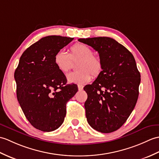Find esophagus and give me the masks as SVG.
Listing matches in <instances>:
<instances>
[{"mask_svg":"<svg viewBox=\"0 0 159 159\" xmlns=\"http://www.w3.org/2000/svg\"><path fill=\"white\" fill-rule=\"evenodd\" d=\"M83 88H84V86H83L82 85H78V90H79L80 91L82 90H83Z\"/></svg>","mask_w":159,"mask_h":159,"instance_id":"esophagus-1","label":"esophagus"}]
</instances>
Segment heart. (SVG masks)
Instances as JSON below:
<instances>
[{
	"mask_svg": "<svg viewBox=\"0 0 159 159\" xmlns=\"http://www.w3.org/2000/svg\"><path fill=\"white\" fill-rule=\"evenodd\" d=\"M92 49L83 43H75L70 48L67 54L63 51L56 53L54 62L56 67L62 73H66L71 68L72 61L76 63L75 72L67 74L68 82L83 85L89 82L93 77H97L101 73L102 62L98 56L93 54Z\"/></svg>",
	"mask_w": 159,
	"mask_h": 159,
	"instance_id": "obj_1",
	"label": "heart"
}]
</instances>
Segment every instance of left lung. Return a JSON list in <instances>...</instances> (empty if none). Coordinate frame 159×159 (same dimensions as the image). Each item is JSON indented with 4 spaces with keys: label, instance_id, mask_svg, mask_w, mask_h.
Here are the masks:
<instances>
[{
    "label": "left lung",
    "instance_id": "8db88e82",
    "mask_svg": "<svg viewBox=\"0 0 159 159\" xmlns=\"http://www.w3.org/2000/svg\"><path fill=\"white\" fill-rule=\"evenodd\" d=\"M97 51L101 73L84 87L87 121L98 132L109 133L124 125L139 96L141 75L133 54L114 39L106 37L79 39Z\"/></svg>",
    "mask_w": 159,
    "mask_h": 159
}]
</instances>
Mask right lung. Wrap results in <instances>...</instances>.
<instances>
[{
  "instance_id": "add662e5",
  "label": "right lung",
  "mask_w": 159,
  "mask_h": 159,
  "mask_svg": "<svg viewBox=\"0 0 159 159\" xmlns=\"http://www.w3.org/2000/svg\"><path fill=\"white\" fill-rule=\"evenodd\" d=\"M73 38L52 35L41 38L24 52L14 73L17 98L26 118L34 128L50 132L59 128L66 104L78 90L66 84L54 57Z\"/></svg>"
}]
</instances>
